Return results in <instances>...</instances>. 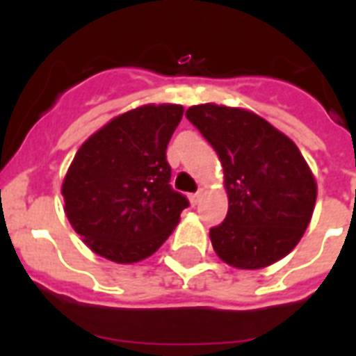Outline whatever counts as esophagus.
Returning <instances> with one entry per match:
<instances>
[{
    "instance_id": "obj_1",
    "label": "esophagus",
    "mask_w": 356,
    "mask_h": 356,
    "mask_svg": "<svg viewBox=\"0 0 356 356\" xmlns=\"http://www.w3.org/2000/svg\"><path fill=\"white\" fill-rule=\"evenodd\" d=\"M201 201V192H195V194H192L190 195V203H192V205H197V203H200Z\"/></svg>"
}]
</instances>
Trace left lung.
<instances>
[{
    "label": "left lung",
    "instance_id": "8db88e82",
    "mask_svg": "<svg viewBox=\"0 0 356 356\" xmlns=\"http://www.w3.org/2000/svg\"><path fill=\"white\" fill-rule=\"evenodd\" d=\"M220 156L229 197L227 216L211 229L223 262L259 270L286 257L309 227L316 181L286 134L254 113L225 105L186 111Z\"/></svg>",
    "mask_w": 356,
    "mask_h": 356
}]
</instances>
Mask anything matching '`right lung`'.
I'll return each instance as SVG.
<instances>
[{"mask_svg": "<svg viewBox=\"0 0 356 356\" xmlns=\"http://www.w3.org/2000/svg\"><path fill=\"white\" fill-rule=\"evenodd\" d=\"M181 105H144L94 133L63 183L64 212L94 253L133 264L155 253L190 205L170 184L168 142Z\"/></svg>", "mask_w": 356, "mask_h": 356, "instance_id": "1", "label": "right lung"}]
</instances>
